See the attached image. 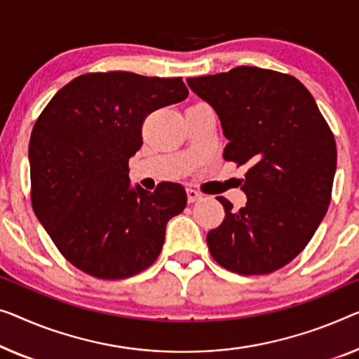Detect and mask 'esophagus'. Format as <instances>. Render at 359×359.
Wrapping results in <instances>:
<instances>
[{
    "label": "esophagus",
    "instance_id": "obj_1",
    "mask_svg": "<svg viewBox=\"0 0 359 359\" xmlns=\"http://www.w3.org/2000/svg\"><path fill=\"white\" fill-rule=\"evenodd\" d=\"M201 194L200 191H196L195 189H187V200H189V203H195L198 200H201Z\"/></svg>",
    "mask_w": 359,
    "mask_h": 359
}]
</instances>
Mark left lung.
Wrapping results in <instances>:
<instances>
[{
	"mask_svg": "<svg viewBox=\"0 0 359 359\" xmlns=\"http://www.w3.org/2000/svg\"><path fill=\"white\" fill-rule=\"evenodd\" d=\"M217 112L227 147L224 159L248 165L247 205L224 206L222 224L206 242L217 264L242 276L271 274L290 263L327 212L337 145L308 88L290 74L238 66L187 79Z\"/></svg>",
	"mask_w": 359,
	"mask_h": 359,
	"instance_id": "obj_1",
	"label": "left lung"
}]
</instances>
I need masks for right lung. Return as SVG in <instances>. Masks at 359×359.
Here are the masks:
<instances>
[{
	"label": "right lung",
	"instance_id": "right-lung-1",
	"mask_svg": "<svg viewBox=\"0 0 359 359\" xmlns=\"http://www.w3.org/2000/svg\"><path fill=\"white\" fill-rule=\"evenodd\" d=\"M189 96L180 77L90 72L53 96L30 135L32 208L72 266L104 280L145 271L161 253L184 187L130 189L128 158L145 117Z\"/></svg>",
	"mask_w": 359,
	"mask_h": 359
}]
</instances>
